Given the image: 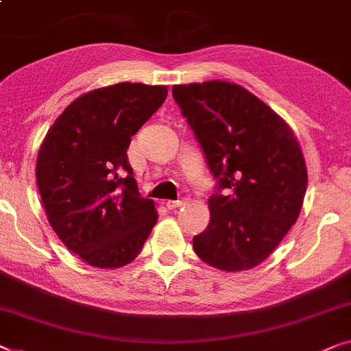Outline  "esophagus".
<instances>
[{"mask_svg": "<svg viewBox=\"0 0 351 351\" xmlns=\"http://www.w3.org/2000/svg\"><path fill=\"white\" fill-rule=\"evenodd\" d=\"M180 206H184V199H177V201H167L166 202V207L169 210H172V209H176V207H180Z\"/></svg>", "mask_w": 351, "mask_h": 351, "instance_id": "34e87169", "label": "esophagus"}]
</instances>
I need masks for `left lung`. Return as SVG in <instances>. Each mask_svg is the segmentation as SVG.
I'll use <instances>...</instances> for the list:
<instances>
[{
  "instance_id": "obj_1",
  "label": "left lung",
  "mask_w": 351,
  "mask_h": 351,
  "mask_svg": "<svg viewBox=\"0 0 351 351\" xmlns=\"http://www.w3.org/2000/svg\"><path fill=\"white\" fill-rule=\"evenodd\" d=\"M172 96L217 180L210 221L193 237V248L221 271L255 267L301 212L307 167L296 136L267 104L236 84L174 85Z\"/></svg>"
}]
</instances>
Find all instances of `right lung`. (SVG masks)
I'll list each match as a JSON object with an SVG mask.
<instances>
[{
  "label": "right lung",
  "instance_id": "obj_1",
  "mask_svg": "<svg viewBox=\"0 0 351 351\" xmlns=\"http://www.w3.org/2000/svg\"><path fill=\"white\" fill-rule=\"evenodd\" d=\"M165 85L121 82L88 91L55 120L40 145L36 180L50 226L90 266H125L158 220L139 195L131 138L161 108Z\"/></svg>",
  "mask_w": 351,
  "mask_h": 351
}]
</instances>
